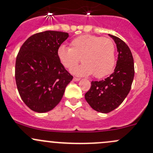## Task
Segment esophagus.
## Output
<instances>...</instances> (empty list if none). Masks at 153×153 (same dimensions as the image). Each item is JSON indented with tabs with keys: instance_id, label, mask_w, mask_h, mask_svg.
<instances>
[{
	"instance_id": "34e87169",
	"label": "esophagus",
	"mask_w": 153,
	"mask_h": 153,
	"mask_svg": "<svg viewBox=\"0 0 153 153\" xmlns=\"http://www.w3.org/2000/svg\"><path fill=\"white\" fill-rule=\"evenodd\" d=\"M80 80H81V78H75V77H74L73 78L74 81H80Z\"/></svg>"
}]
</instances>
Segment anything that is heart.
<instances>
[{"label":"heart","mask_w":153,"mask_h":153,"mask_svg":"<svg viewBox=\"0 0 153 153\" xmlns=\"http://www.w3.org/2000/svg\"><path fill=\"white\" fill-rule=\"evenodd\" d=\"M58 60L67 69L79 67L73 73L79 75L93 74L101 78L112 72L115 64V47L112 40L92 35H81L72 39L69 48L61 47L57 52Z\"/></svg>","instance_id":"heart-1"}]
</instances>
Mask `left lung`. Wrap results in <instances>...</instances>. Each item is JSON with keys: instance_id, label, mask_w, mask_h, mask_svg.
Instances as JSON below:
<instances>
[{"instance_id": "1", "label": "left lung", "mask_w": 153, "mask_h": 153, "mask_svg": "<svg viewBox=\"0 0 153 153\" xmlns=\"http://www.w3.org/2000/svg\"><path fill=\"white\" fill-rule=\"evenodd\" d=\"M117 46L118 61L113 73L104 80L92 81L85 94L89 106L97 112L108 113L116 109L127 96L134 78L135 69L132 52L124 41L109 35Z\"/></svg>"}]
</instances>
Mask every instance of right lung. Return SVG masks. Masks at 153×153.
I'll return each mask as SVG.
<instances>
[{
  "label": "right lung",
  "mask_w": 153,
  "mask_h": 153,
  "mask_svg": "<svg viewBox=\"0 0 153 153\" xmlns=\"http://www.w3.org/2000/svg\"><path fill=\"white\" fill-rule=\"evenodd\" d=\"M69 34L44 31L23 44L15 62V81L21 99L30 109L46 112L59 104L73 78L58 60L57 52Z\"/></svg>",
  "instance_id": "obj_1"
}]
</instances>
